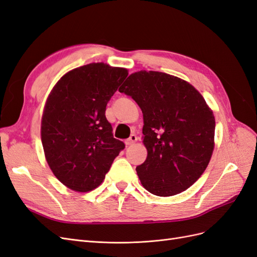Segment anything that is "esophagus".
Returning a JSON list of instances; mask_svg holds the SVG:
<instances>
[{
    "instance_id": "34e87169",
    "label": "esophagus",
    "mask_w": 257,
    "mask_h": 257,
    "mask_svg": "<svg viewBox=\"0 0 257 257\" xmlns=\"http://www.w3.org/2000/svg\"><path fill=\"white\" fill-rule=\"evenodd\" d=\"M136 142H137V136H136L135 134H132L131 137L127 138L126 141H125V145H126V146H131V145H133V144L136 143Z\"/></svg>"
}]
</instances>
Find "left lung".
<instances>
[{
  "label": "left lung",
  "instance_id": "1",
  "mask_svg": "<svg viewBox=\"0 0 257 257\" xmlns=\"http://www.w3.org/2000/svg\"><path fill=\"white\" fill-rule=\"evenodd\" d=\"M119 89L144 114L148 155L136 172L144 188L157 196H173L203 175L214 148L215 120L203 95L173 75L141 71Z\"/></svg>",
  "mask_w": 257,
  "mask_h": 257
}]
</instances>
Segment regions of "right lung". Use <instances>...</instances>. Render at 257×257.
I'll use <instances>...</instances> for the list:
<instances>
[{
    "label": "right lung",
    "mask_w": 257,
    "mask_h": 257,
    "mask_svg": "<svg viewBox=\"0 0 257 257\" xmlns=\"http://www.w3.org/2000/svg\"><path fill=\"white\" fill-rule=\"evenodd\" d=\"M127 69L91 63L66 73L54 85L42 118V143L53 175L68 189L89 192L103 182L125 148L105 115Z\"/></svg>",
    "instance_id": "1"
}]
</instances>
